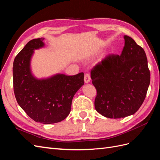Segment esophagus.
Instances as JSON below:
<instances>
[{
  "label": "esophagus",
  "mask_w": 160,
  "mask_h": 160,
  "mask_svg": "<svg viewBox=\"0 0 160 160\" xmlns=\"http://www.w3.org/2000/svg\"><path fill=\"white\" fill-rule=\"evenodd\" d=\"M91 81V77L90 75L88 73H86L84 76V81L85 83H89Z\"/></svg>",
  "instance_id": "1"
}]
</instances>
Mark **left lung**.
<instances>
[{
	"mask_svg": "<svg viewBox=\"0 0 160 160\" xmlns=\"http://www.w3.org/2000/svg\"><path fill=\"white\" fill-rule=\"evenodd\" d=\"M121 55H110L91 71L97 89L95 108L108 118L134 114L146 98L150 83L148 59L143 48L129 36Z\"/></svg>",
	"mask_w": 160,
	"mask_h": 160,
	"instance_id": "left-lung-1",
	"label": "left lung"
}]
</instances>
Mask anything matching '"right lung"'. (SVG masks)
<instances>
[{
    "instance_id": "right-lung-1",
    "label": "right lung",
    "mask_w": 160,
    "mask_h": 160,
    "mask_svg": "<svg viewBox=\"0 0 160 160\" xmlns=\"http://www.w3.org/2000/svg\"><path fill=\"white\" fill-rule=\"evenodd\" d=\"M44 38L28 42L14 60L13 88L19 106L29 117L43 124L60 122L69 115L72 99L84 85V73H57L38 79L31 71L34 51L45 47Z\"/></svg>"
}]
</instances>
